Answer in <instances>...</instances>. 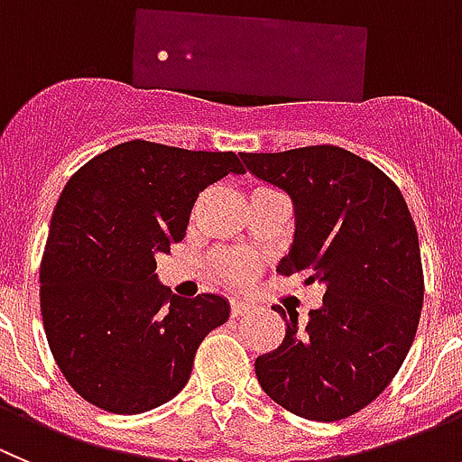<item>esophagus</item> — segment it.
Segmentation results:
<instances>
[{
	"instance_id": "34e87169",
	"label": "esophagus",
	"mask_w": 462,
	"mask_h": 462,
	"mask_svg": "<svg viewBox=\"0 0 462 462\" xmlns=\"http://www.w3.org/2000/svg\"><path fill=\"white\" fill-rule=\"evenodd\" d=\"M251 309H253V306L246 301V299H239V297L230 299V313H232V318H239V315H246Z\"/></svg>"
}]
</instances>
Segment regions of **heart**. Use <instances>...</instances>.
Returning <instances> with one entry per match:
<instances>
[{
	"label": "heart",
	"instance_id": "1",
	"mask_svg": "<svg viewBox=\"0 0 462 462\" xmlns=\"http://www.w3.org/2000/svg\"><path fill=\"white\" fill-rule=\"evenodd\" d=\"M216 264H218L223 281L232 282V285H244L251 281L253 272H255V260L248 253H223L218 255Z\"/></svg>",
	"mask_w": 462,
	"mask_h": 462
}]
</instances>
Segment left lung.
Segmentation results:
<instances>
[{
    "label": "left lung",
    "mask_w": 462,
    "mask_h": 462,
    "mask_svg": "<svg viewBox=\"0 0 462 462\" xmlns=\"http://www.w3.org/2000/svg\"><path fill=\"white\" fill-rule=\"evenodd\" d=\"M241 161L292 200L294 239L278 272L324 288L301 327L297 313L273 306L288 329L255 359L257 382L297 417H350L384 392L417 334L423 269L412 216L382 170L334 144Z\"/></svg>",
    "instance_id": "left-lung-1"
}]
</instances>
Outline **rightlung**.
Instances as JSON below:
<instances>
[{
	"label": "right lung",
	"mask_w": 462,
	"mask_h": 462,
	"mask_svg": "<svg viewBox=\"0 0 462 462\" xmlns=\"http://www.w3.org/2000/svg\"><path fill=\"white\" fill-rule=\"evenodd\" d=\"M244 172L235 152L131 140L64 186L41 262V315L60 371L87 402L140 414L184 389L230 301L170 297L156 255L184 239L200 190Z\"/></svg>",
	"instance_id": "add662e5"
}]
</instances>
